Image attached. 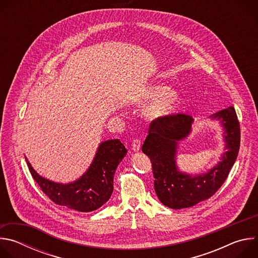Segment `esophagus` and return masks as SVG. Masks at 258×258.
Wrapping results in <instances>:
<instances>
[{
	"label": "esophagus",
	"instance_id": "esophagus-1",
	"mask_svg": "<svg viewBox=\"0 0 258 258\" xmlns=\"http://www.w3.org/2000/svg\"><path fill=\"white\" fill-rule=\"evenodd\" d=\"M141 140L140 139H134L133 140V144H132V149L134 151H139L141 149Z\"/></svg>",
	"mask_w": 258,
	"mask_h": 258
}]
</instances>
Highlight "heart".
Returning a JSON list of instances; mask_svg holds the SVG:
<instances>
[{
    "instance_id": "1",
    "label": "heart",
    "mask_w": 258,
    "mask_h": 258,
    "mask_svg": "<svg viewBox=\"0 0 258 258\" xmlns=\"http://www.w3.org/2000/svg\"><path fill=\"white\" fill-rule=\"evenodd\" d=\"M144 100L155 101L148 109L147 115L150 118H158L171 113L179 102V96L175 91L163 84L153 85L144 93Z\"/></svg>"
}]
</instances>
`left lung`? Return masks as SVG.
<instances>
[{
    "instance_id": "obj_1",
    "label": "left lung",
    "mask_w": 258,
    "mask_h": 258,
    "mask_svg": "<svg viewBox=\"0 0 258 258\" xmlns=\"http://www.w3.org/2000/svg\"><path fill=\"white\" fill-rule=\"evenodd\" d=\"M210 117L220 120L225 127L227 152L216 166L195 176L179 172L174 160L177 141L190 134L193 117L183 113L169 114L149 125L142 151L151 160L156 195L169 208H187L209 199L222 187L237 159L241 133L235 108L230 106Z\"/></svg>"
}]
</instances>
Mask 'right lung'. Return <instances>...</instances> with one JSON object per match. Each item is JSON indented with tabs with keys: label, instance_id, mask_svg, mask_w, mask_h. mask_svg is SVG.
Listing matches in <instances>:
<instances>
[{
	"label": "right lung",
	"instance_id": "add662e5",
	"mask_svg": "<svg viewBox=\"0 0 258 258\" xmlns=\"http://www.w3.org/2000/svg\"><path fill=\"white\" fill-rule=\"evenodd\" d=\"M127 150L119 140L103 142L88 171L75 182L57 183L34 171L25 157L28 169L41 190L57 205L81 212H90L105 204L113 192V177L117 165Z\"/></svg>",
	"mask_w": 258,
	"mask_h": 258
}]
</instances>
